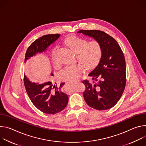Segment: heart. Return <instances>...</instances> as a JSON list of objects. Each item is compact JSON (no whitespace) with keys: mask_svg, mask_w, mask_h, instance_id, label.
<instances>
[{"mask_svg":"<svg viewBox=\"0 0 146 146\" xmlns=\"http://www.w3.org/2000/svg\"><path fill=\"white\" fill-rule=\"evenodd\" d=\"M64 43L75 53H77V59L81 62L88 69L96 67L99 62L102 54V47L99 42L91 40L87 42L85 39L76 35H70L65 39ZM57 47L52 52L51 57L54 66H57L55 54ZM84 70L82 64H78L66 67L58 74L60 78L65 80L76 81L81 76Z\"/></svg>","mask_w":146,"mask_h":146,"instance_id":"1","label":"heart"}]
</instances>
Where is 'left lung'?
Instances as JSON below:
<instances>
[{
  "instance_id": "8db88e82",
  "label": "left lung",
  "mask_w": 146,
  "mask_h": 146,
  "mask_svg": "<svg viewBox=\"0 0 146 146\" xmlns=\"http://www.w3.org/2000/svg\"><path fill=\"white\" fill-rule=\"evenodd\" d=\"M78 33L99 42L102 50L98 66L88 75L93 83L86 80L82 82L86 88L83 93L84 99L89 107L96 110L110 109L119 101L126 85L123 53L117 42L104 32L80 30Z\"/></svg>"
}]
</instances>
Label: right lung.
Listing matches in <instances>:
<instances>
[{
  "label": "right lung",
  "mask_w": 146,
  "mask_h": 146,
  "mask_svg": "<svg viewBox=\"0 0 146 146\" xmlns=\"http://www.w3.org/2000/svg\"><path fill=\"white\" fill-rule=\"evenodd\" d=\"M60 36V35L58 34L46 35L35 40L26 52L25 62L36 54L44 52L48 46L53 43ZM28 69L29 70V68ZM50 75L53 76V74L51 72ZM64 84L61 83L59 88H57L51 81L43 84L32 82L24 74V85L28 97L39 110L46 114H55L66 107L68 96L61 90Z\"/></svg>",
  "instance_id": "right-lung-1"
}]
</instances>
